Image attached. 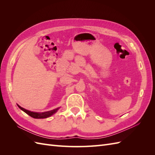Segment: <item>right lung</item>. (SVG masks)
Masks as SVG:
<instances>
[{
  "mask_svg": "<svg viewBox=\"0 0 155 155\" xmlns=\"http://www.w3.org/2000/svg\"><path fill=\"white\" fill-rule=\"evenodd\" d=\"M17 106L18 107V108H19L21 110H22V111H24L25 113H26L27 114H28L29 116L32 117V118H36V119H41V118H48V117L54 114L55 112H57V111L59 109V108H57V109H53L51 110H49V111H47V112H33V111L26 110V109H24V108L21 107L20 105H18V104H17Z\"/></svg>",
  "mask_w": 155,
  "mask_h": 155,
  "instance_id": "1",
  "label": "right lung"
}]
</instances>
